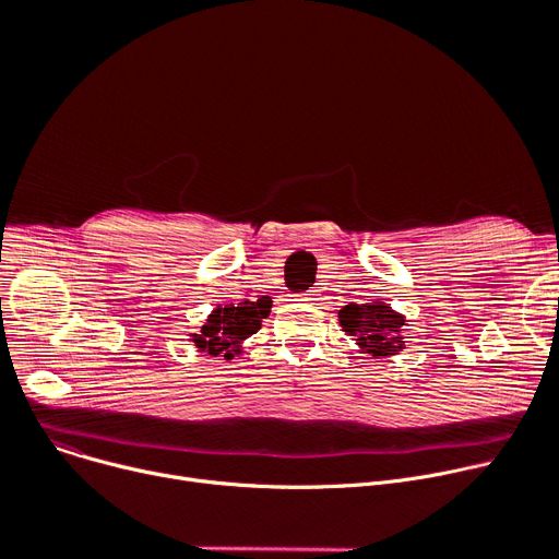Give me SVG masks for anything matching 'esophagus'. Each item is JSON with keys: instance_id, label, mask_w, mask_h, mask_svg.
<instances>
[{"instance_id": "esophagus-1", "label": "esophagus", "mask_w": 559, "mask_h": 559, "mask_svg": "<svg viewBox=\"0 0 559 559\" xmlns=\"http://www.w3.org/2000/svg\"><path fill=\"white\" fill-rule=\"evenodd\" d=\"M313 295H316V293H302L300 300H302V302H313V300H318V298H313Z\"/></svg>"}]
</instances>
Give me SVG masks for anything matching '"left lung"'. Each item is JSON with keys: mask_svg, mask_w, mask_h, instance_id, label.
<instances>
[{"mask_svg": "<svg viewBox=\"0 0 559 559\" xmlns=\"http://www.w3.org/2000/svg\"><path fill=\"white\" fill-rule=\"evenodd\" d=\"M338 322L341 330L372 356H390L404 349V316L392 311L385 302H349L338 311Z\"/></svg>", "mask_w": 559, "mask_h": 559, "instance_id": "1", "label": "left lung"}]
</instances>
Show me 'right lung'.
<instances>
[{
	"label": "right lung",
	"instance_id": "right-lung-1",
	"mask_svg": "<svg viewBox=\"0 0 559 559\" xmlns=\"http://www.w3.org/2000/svg\"><path fill=\"white\" fill-rule=\"evenodd\" d=\"M271 311V300H243L239 305L227 302L218 307L207 324L201 330V334H195L193 343L195 347H201L203 352H210L214 356L223 354L225 358H233L235 352H239V343L246 341L248 336L257 334L261 326V320H264Z\"/></svg>",
	"mask_w": 559,
	"mask_h": 559
}]
</instances>
